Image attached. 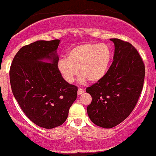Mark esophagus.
Wrapping results in <instances>:
<instances>
[{
    "mask_svg": "<svg viewBox=\"0 0 156 156\" xmlns=\"http://www.w3.org/2000/svg\"><path fill=\"white\" fill-rule=\"evenodd\" d=\"M84 90L83 89H81V88H79V89L78 90V95H81L82 94H84Z\"/></svg>",
    "mask_w": 156,
    "mask_h": 156,
    "instance_id": "esophagus-1",
    "label": "esophagus"
}]
</instances>
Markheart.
I'll return each instance as SVG.
<instances>
[{
    "label": "heart",
    "mask_w": 156,
    "mask_h": 156,
    "mask_svg": "<svg viewBox=\"0 0 156 156\" xmlns=\"http://www.w3.org/2000/svg\"><path fill=\"white\" fill-rule=\"evenodd\" d=\"M111 59L112 52L106 44L84 43L71 49L67 59H61L57 67L67 82H73L79 69L81 80L96 83L106 75Z\"/></svg>",
    "instance_id": "heart-1"
}]
</instances>
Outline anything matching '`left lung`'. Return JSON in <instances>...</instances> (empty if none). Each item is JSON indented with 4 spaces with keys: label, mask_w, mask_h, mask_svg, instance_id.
<instances>
[{
    "label": "left lung",
    "mask_w": 156,
    "mask_h": 156,
    "mask_svg": "<svg viewBox=\"0 0 156 156\" xmlns=\"http://www.w3.org/2000/svg\"><path fill=\"white\" fill-rule=\"evenodd\" d=\"M113 62L104 78L86 91L92 97L87 112L97 126L112 128L131 113L143 90L145 66L137 50L130 43L111 38Z\"/></svg>",
    "instance_id": "1"
}]
</instances>
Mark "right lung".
Masks as SVG:
<instances>
[{
	"label": "right lung",
	"instance_id": "right-lung-1",
	"mask_svg": "<svg viewBox=\"0 0 156 156\" xmlns=\"http://www.w3.org/2000/svg\"><path fill=\"white\" fill-rule=\"evenodd\" d=\"M60 40L37 41L23 47L10 69L11 89L26 115L37 126L62 125L77 98L78 87L64 80L58 70Z\"/></svg>",
	"mask_w": 156,
	"mask_h": 156
}]
</instances>
